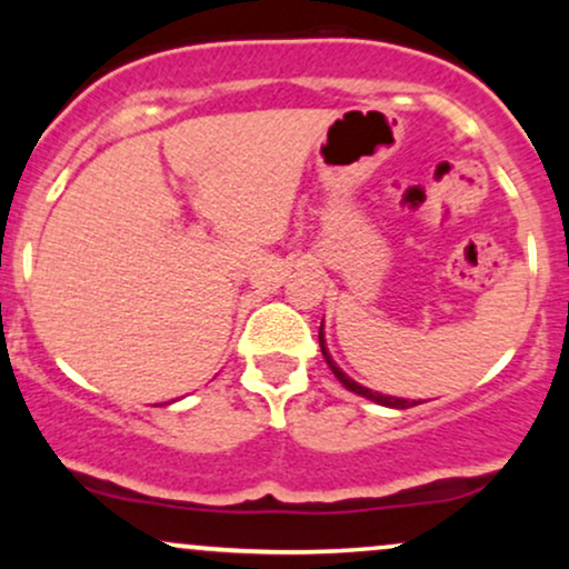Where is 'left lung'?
Instances as JSON below:
<instances>
[{"mask_svg":"<svg viewBox=\"0 0 569 569\" xmlns=\"http://www.w3.org/2000/svg\"><path fill=\"white\" fill-rule=\"evenodd\" d=\"M318 342H321V352H323L326 363H329V369L335 371V377H337V380L342 382L345 388H348V390H352V393H358V396L369 398V401H377V403H382V407H393V409H409V407H417V403H420V401H407V398L382 396V393H377V390H369V388H363V385H358L356 380H350V377L345 375V371L339 369L335 361H331L329 350H326V342H323V326H321V329H318Z\"/></svg>","mask_w":569,"mask_h":569,"instance_id":"1","label":"left lung"}]
</instances>
